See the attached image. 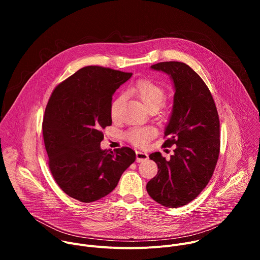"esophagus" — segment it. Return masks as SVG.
Here are the masks:
<instances>
[{
    "label": "esophagus",
    "mask_w": 260,
    "mask_h": 260,
    "mask_svg": "<svg viewBox=\"0 0 260 260\" xmlns=\"http://www.w3.org/2000/svg\"><path fill=\"white\" fill-rule=\"evenodd\" d=\"M136 156H137V161L138 162H142V161H145V160L148 159V154L144 151H141V150L136 151Z\"/></svg>",
    "instance_id": "34e87169"
}]
</instances>
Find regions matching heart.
<instances>
[{"label":"heart","mask_w":260,"mask_h":260,"mask_svg":"<svg viewBox=\"0 0 260 260\" xmlns=\"http://www.w3.org/2000/svg\"><path fill=\"white\" fill-rule=\"evenodd\" d=\"M129 93L137 96L148 109L158 110L166 100L167 91L165 87L150 79H140L128 89ZM123 103V96L115 98L110 106V115L113 121H117L120 117V109ZM154 135V131L150 127L136 126L125 132L124 138L135 146H146Z\"/></svg>","instance_id":"1"}]
</instances>
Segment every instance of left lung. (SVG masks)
I'll return each mask as SVG.
<instances>
[{
	"label": "left lung",
	"mask_w": 260,
	"mask_h": 260,
	"mask_svg": "<svg viewBox=\"0 0 260 260\" xmlns=\"http://www.w3.org/2000/svg\"><path fill=\"white\" fill-rule=\"evenodd\" d=\"M151 69L167 73L174 82V106L164 146L176 145V149L169 160L160 152L149 155L158 172L146 189L158 204L179 208L193 201L213 176L220 152L219 116L208 86L188 64L164 61Z\"/></svg>",
	"instance_id": "obj_1"
}]
</instances>
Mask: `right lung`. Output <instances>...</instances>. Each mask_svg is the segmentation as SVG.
Masks as SVG:
<instances>
[{"instance_id": "1", "label": "right lung", "mask_w": 260, "mask_h": 260, "mask_svg": "<svg viewBox=\"0 0 260 260\" xmlns=\"http://www.w3.org/2000/svg\"><path fill=\"white\" fill-rule=\"evenodd\" d=\"M133 74L98 66L80 69L59 83L47 103L42 124L50 172L61 190L82 203L112 191L136 160L128 147L102 150L103 129L112 124L110 106Z\"/></svg>"}]
</instances>
